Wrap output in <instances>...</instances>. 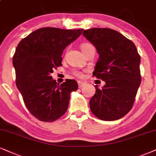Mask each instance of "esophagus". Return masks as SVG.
Masks as SVG:
<instances>
[{"label":"esophagus","mask_w":156,"mask_h":156,"mask_svg":"<svg viewBox=\"0 0 156 156\" xmlns=\"http://www.w3.org/2000/svg\"><path fill=\"white\" fill-rule=\"evenodd\" d=\"M85 85V83L83 82H81V81H79L78 82V86H79V88H81L82 87H84V86Z\"/></svg>","instance_id":"34e87169"}]
</instances>
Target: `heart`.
Returning a JSON list of instances; mask_svg holds the SVG:
<instances>
[{"instance_id": "1", "label": "heart", "mask_w": 156, "mask_h": 156, "mask_svg": "<svg viewBox=\"0 0 156 156\" xmlns=\"http://www.w3.org/2000/svg\"><path fill=\"white\" fill-rule=\"evenodd\" d=\"M92 48H94L93 45H91V44H90V43H84V44H82V46H81V49H82V52H83V53L88 51L89 49ZM76 74L78 76H80V77L82 76V74H81V73H76Z\"/></svg>"}]
</instances>
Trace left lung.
Wrapping results in <instances>:
<instances>
[{
    "label": "left lung",
    "instance_id": "1",
    "mask_svg": "<svg viewBox=\"0 0 156 156\" xmlns=\"http://www.w3.org/2000/svg\"><path fill=\"white\" fill-rule=\"evenodd\" d=\"M83 36L95 46L99 58L93 76L105 85L90 101L92 113L103 121L124 116L133 106L141 82L140 56L136 46L120 32L108 28H93Z\"/></svg>",
    "mask_w": 156,
    "mask_h": 156
}]
</instances>
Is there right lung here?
Masks as SVG:
<instances>
[{"mask_svg":"<svg viewBox=\"0 0 156 156\" xmlns=\"http://www.w3.org/2000/svg\"><path fill=\"white\" fill-rule=\"evenodd\" d=\"M82 31L40 28L17 45L13 57L16 87L29 111L42 122H53L62 116L68 109L71 93L78 89L75 80L59 84L51 74L62 66L63 50Z\"/></svg>","mask_w":156,"mask_h":156,"instance_id":"add662e5","label":"right lung"}]
</instances>
